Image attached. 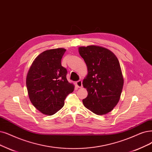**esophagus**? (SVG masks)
<instances>
[{
  "label": "esophagus",
  "mask_w": 152,
  "mask_h": 152,
  "mask_svg": "<svg viewBox=\"0 0 152 152\" xmlns=\"http://www.w3.org/2000/svg\"><path fill=\"white\" fill-rule=\"evenodd\" d=\"M76 85L78 88H82L83 87V81L81 80H79L76 82Z\"/></svg>",
  "instance_id": "obj_1"
}]
</instances>
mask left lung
Wrapping results in <instances>:
<instances>
[{
	"mask_svg": "<svg viewBox=\"0 0 152 152\" xmlns=\"http://www.w3.org/2000/svg\"><path fill=\"white\" fill-rule=\"evenodd\" d=\"M79 53L88 71L83 81L88 93L83 104L96 115L108 113L118 103L124 83L118 59L109 49L97 46L80 47Z\"/></svg>",
	"mask_w": 152,
	"mask_h": 152,
	"instance_id": "obj_1",
	"label": "left lung"
}]
</instances>
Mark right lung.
<instances>
[{"instance_id": "right-lung-1", "label": "right lung", "mask_w": 152, "mask_h": 152, "mask_svg": "<svg viewBox=\"0 0 152 152\" xmlns=\"http://www.w3.org/2000/svg\"><path fill=\"white\" fill-rule=\"evenodd\" d=\"M64 48L45 50L33 61L26 77L28 94L42 113L53 115L63 107L64 100L74 91L67 80V69L61 65Z\"/></svg>"}]
</instances>
